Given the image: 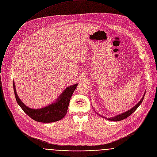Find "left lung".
Segmentation results:
<instances>
[{
    "label": "left lung",
    "mask_w": 157,
    "mask_h": 157,
    "mask_svg": "<svg viewBox=\"0 0 157 157\" xmlns=\"http://www.w3.org/2000/svg\"><path fill=\"white\" fill-rule=\"evenodd\" d=\"M145 94H146V92L144 93V96L143 97V98H141V100L140 101V102H139L137 105H136L134 107H133L132 109H130V110H128V111H126V112H125V113H122V114H119V115H117V116H115V117H113L107 118V117H103V116H101V115H100V116H101V117H104V118H105V119H107V120H109V121H116V122L120 121H122V120H124V119L127 118V117H129L131 114H132L137 109V108L140 106V105L142 103V102H143V99H144V97ZM95 113H97V112L95 111ZM99 116H100V115H99Z\"/></svg>",
    "instance_id": "obj_1"
}]
</instances>
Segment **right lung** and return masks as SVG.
<instances>
[{"mask_svg": "<svg viewBox=\"0 0 157 157\" xmlns=\"http://www.w3.org/2000/svg\"><path fill=\"white\" fill-rule=\"evenodd\" d=\"M78 85V84H76L68 87L58 97L55 103L40 109L29 108L21 101L16 93L14 81L13 89L16 101L25 114L36 122L50 123L60 121L66 115L70 98Z\"/></svg>", "mask_w": 157, "mask_h": 157, "instance_id": "add662e5", "label": "right lung"}]
</instances>
